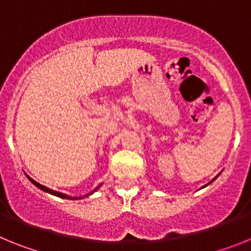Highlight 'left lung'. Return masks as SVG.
Masks as SVG:
<instances>
[{
  "mask_svg": "<svg viewBox=\"0 0 251 251\" xmlns=\"http://www.w3.org/2000/svg\"><path fill=\"white\" fill-rule=\"evenodd\" d=\"M219 175H220V174H219ZM219 175H217V176H219ZM217 176H216V177H215V178H212V179H211V181H210V182H208V183H207V185H205V186H203V187H206V186H208V185H210V183H211V182H214L215 179H216V178H217Z\"/></svg>",
  "mask_w": 251,
  "mask_h": 251,
  "instance_id": "8db88e82",
  "label": "left lung"
}]
</instances>
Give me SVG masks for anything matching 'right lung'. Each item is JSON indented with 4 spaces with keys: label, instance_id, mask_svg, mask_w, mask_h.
<instances>
[{
    "label": "right lung",
    "instance_id": "1",
    "mask_svg": "<svg viewBox=\"0 0 251 251\" xmlns=\"http://www.w3.org/2000/svg\"><path fill=\"white\" fill-rule=\"evenodd\" d=\"M26 176H27V178L30 179V182H31V183H34V185L36 186V187H39L40 190H43V191L48 192V194H50V195H54V196H57V197H60V199H66V200H80V199H85V197H88V196H90V195H93V194H94L95 191H98V188L100 187L101 185H103V183H100V185H99V186H97V187H95L94 190H93V191H90L89 194L84 195V196H70V195H66V194H64V192L55 191V190H51V188H49V187H46V186L41 185V183L36 182V181H35L34 178H31V177L28 176V175H26Z\"/></svg>",
    "mask_w": 251,
    "mask_h": 251
}]
</instances>
